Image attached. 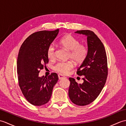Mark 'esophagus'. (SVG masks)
I'll return each instance as SVG.
<instances>
[{
  "instance_id": "esophagus-1",
  "label": "esophagus",
  "mask_w": 126,
  "mask_h": 126,
  "mask_svg": "<svg viewBox=\"0 0 126 126\" xmlns=\"http://www.w3.org/2000/svg\"><path fill=\"white\" fill-rule=\"evenodd\" d=\"M65 77L63 76V75H62L59 74L58 75V79H65Z\"/></svg>"
}]
</instances>
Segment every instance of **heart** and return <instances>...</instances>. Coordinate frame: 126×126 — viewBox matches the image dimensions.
Here are the masks:
<instances>
[{
	"mask_svg": "<svg viewBox=\"0 0 126 126\" xmlns=\"http://www.w3.org/2000/svg\"><path fill=\"white\" fill-rule=\"evenodd\" d=\"M59 44L69 51V57L76 63H81L86 59L88 53V47L84 44H80L78 39L70 34L63 36L59 41ZM47 53L49 59L54 58L55 47L52 44L48 47ZM73 66L74 64L71 61H61L55 65V70L61 74L66 75L73 69Z\"/></svg>",
	"mask_w": 126,
	"mask_h": 126,
	"instance_id": "obj_1",
	"label": "heart"
}]
</instances>
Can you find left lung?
<instances>
[{"label": "left lung", "instance_id": "8db88e82", "mask_svg": "<svg viewBox=\"0 0 126 126\" xmlns=\"http://www.w3.org/2000/svg\"><path fill=\"white\" fill-rule=\"evenodd\" d=\"M75 33L87 36L88 53L76 73L79 76L83 75V83L78 84L70 77L68 94L72 102L83 106L93 102L105 85L108 75L107 58L103 43L94 32L79 30Z\"/></svg>", "mask_w": 126, "mask_h": 126}]
</instances>
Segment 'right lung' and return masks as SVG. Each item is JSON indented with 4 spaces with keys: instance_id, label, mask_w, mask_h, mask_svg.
Returning <instances> with one entry per match:
<instances>
[{
    "instance_id": "1",
    "label": "right lung",
    "mask_w": 126,
    "mask_h": 126,
    "mask_svg": "<svg viewBox=\"0 0 126 126\" xmlns=\"http://www.w3.org/2000/svg\"><path fill=\"white\" fill-rule=\"evenodd\" d=\"M59 29L41 31L29 36L23 42L17 58L19 85L29 103L41 106L49 101L58 77L55 73L39 76L40 70L49 62L47 49L57 37Z\"/></svg>"
}]
</instances>
